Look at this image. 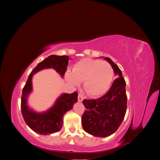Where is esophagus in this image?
I'll return each mask as SVG.
<instances>
[{
	"mask_svg": "<svg viewBox=\"0 0 160 160\" xmlns=\"http://www.w3.org/2000/svg\"><path fill=\"white\" fill-rule=\"evenodd\" d=\"M83 97L82 96V95L81 94V93H79V95H78V101H82L83 100Z\"/></svg>",
	"mask_w": 160,
	"mask_h": 160,
	"instance_id": "obj_1",
	"label": "esophagus"
}]
</instances>
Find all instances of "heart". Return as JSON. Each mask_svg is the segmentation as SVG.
<instances>
[{"mask_svg": "<svg viewBox=\"0 0 160 160\" xmlns=\"http://www.w3.org/2000/svg\"><path fill=\"white\" fill-rule=\"evenodd\" d=\"M114 76L112 66L108 62L89 58L83 59L67 71L66 78L74 86L83 81V89L91 97L104 94L109 89Z\"/></svg>", "mask_w": 160, "mask_h": 160, "instance_id": "b5f03b06", "label": "heart"}]
</instances>
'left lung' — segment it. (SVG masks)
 Masks as SVG:
<instances>
[{"label":"left lung","mask_w":160,"mask_h":160,"mask_svg":"<svg viewBox=\"0 0 160 160\" xmlns=\"http://www.w3.org/2000/svg\"><path fill=\"white\" fill-rule=\"evenodd\" d=\"M104 59L112 66L116 78L107 93L97 99H84L86 109L82 126L93 136L105 138L114 133L122 124L127 110L126 83L118 66L109 57Z\"/></svg>","instance_id":"obj_1"}]
</instances>
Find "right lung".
<instances>
[{
    "label": "right lung",
    "mask_w": 160,
    "mask_h": 160,
    "mask_svg": "<svg viewBox=\"0 0 160 160\" xmlns=\"http://www.w3.org/2000/svg\"><path fill=\"white\" fill-rule=\"evenodd\" d=\"M69 57L67 55H50L40 62L31 71L22 89L21 112L27 125L34 132L40 135H49L59 132L62 128V118L67 111L71 110L77 101L78 93H63L58 98L54 105L43 113H37L28 107L27 100L32 91V77L41 70L52 68L62 77L68 65Z\"/></svg>",
    "instance_id": "add662e5"
}]
</instances>
